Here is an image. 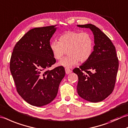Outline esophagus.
<instances>
[{
  "label": "esophagus",
  "instance_id": "obj_1",
  "mask_svg": "<svg viewBox=\"0 0 128 128\" xmlns=\"http://www.w3.org/2000/svg\"><path fill=\"white\" fill-rule=\"evenodd\" d=\"M65 70H66V74H69L70 73H71V72H72V70H70L69 68H66V69H65Z\"/></svg>",
  "mask_w": 128,
  "mask_h": 128
}]
</instances>
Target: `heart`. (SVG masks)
<instances>
[{
    "label": "heart",
    "mask_w": 128,
    "mask_h": 128,
    "mask_svg": "<svg viewBox=\"0 0 128 128\" xmlns=\"http://www.w3.org/2000/svg\"><path fill=\"white\" fill-rule=\"evenodd\" d=\"M94 44L93 37L90 32L68 31L60 36L59 42H51L50 48L57 60L61 59L66 51L68 55L58 65L68 68L76 66L79 61L86 62L93 52Z\"/></svg>",
    "instance_id": "b5f03b06"
}]
</instances>
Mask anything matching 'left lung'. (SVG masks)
Masks as SVG:
<instances>
[{
	"label": "left lung",
	"instance_id": "left-lung-1",
	"mask_svg": "<svg viewBox=\"0 0 128 128\" xmlns=\"http://www.w3.org/2000/svg\"><path fill=\"white\" fill-rule=\"evenodd\" d=\"M78 26L90 29L95 43L90 58L72 70L78 76V94L87 101L101 102L112 94L116 84L119 67L116 48L111 40L94 25Z\"/></svg>",
	"mask_w": 128,
	"mask_h": 128
}]
</instances>
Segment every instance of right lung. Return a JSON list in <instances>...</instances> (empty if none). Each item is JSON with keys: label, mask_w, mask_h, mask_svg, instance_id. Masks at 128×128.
Wrapping results in <instances>:
<instances>
[{"label": "right lung", "mask_w": 128, "mask_h": 128, "mask_svg": "<svg viewBox=\"0 0 128 128\" xmlns=\"http://www.w3.org/2000/svg\"><path fill=\"white\" fill-rule=\"evenodd\" d=\"M55 26L30 30L15 45L12 54L10 70L17 92L34 106H42L53 100L66 75L63 66L48 69L56 62L50 48Z\"/></svg>", "instance_id": "right-lung-1"}]
</instances>
